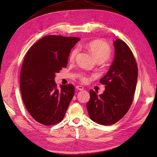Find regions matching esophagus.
<instances>
[{
  "mask_svg": "<svg viewBox=\"0 0 157 157\" xmlns=\"http://www.w3.org/2000/svg\"><path fill=\"white\" fill-rule=\"evenodd\" d=\"M75 88H76L77 90H84V87H83V86H79V85L77 86Z\"/></svg>",
  "mask_w": 157,
  "mask_h": 157,
  "instance_id": "34e87169",
  "label": "esophagus"
}]
</instances>
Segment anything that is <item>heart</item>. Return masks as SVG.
<instances>
[{
    "label": "heart",
    "instance_id": "obj_1",
    "mask_svg": "<svg viewBox=\"0 0 157 157\" xmlns=\"http://www.w3.org/2000/svg\"><path fill=\"white\" fill-rule=\"evenodd\" d=\"M86 47L97 62H104L111 55V47L105 42L101 40H96L89 42L86 45ZM78 52V48H75L72 50L69 55L70 61H73L75 59ZM80 79L82 82H85L88 81V78L85 75L81 76Z\"/></svg>",
    "mask_w": 157,
    "mask_h": 157
}]
</instances>
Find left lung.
<instances>
[{"mask_svg":"<svg viewBox=\"0 0 157 157\" xmlns=\"http://www.w3.org/2000/svg\"><path fill=\"white\" fill-rule=\"evenodd\" d=\"M115 58L107 73L100 82L105 90L98 96L90 90V98L86 105L93 121L110 125L122 119L132 105L138 79V66L134 56L125 42H113Z\"/></svg>","mask_w":157,"mask_h":157,"instance_id":"left-lung-1","label":"left lung"}]
</instances>
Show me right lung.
<instances>
[{
  "mask_svg": "<svg viewBox=\"0 0 157 157\" xmlns=\"http://www.w3.org/2000/svg\"><path fill=\"white\" fill-rule=\"evenodd\" d=\"M80 38L46 36L26 53L20 73V90L28 111L36 121L55 125L63 119L74 96L72 84L58 90L55 73L66 67L71 48Z\"/></svg>",
  "mask_w": 157,
  "mask_h": 157,
  "instance_id": "obj_1",
  "label": "right lung"
}]
</instances>
